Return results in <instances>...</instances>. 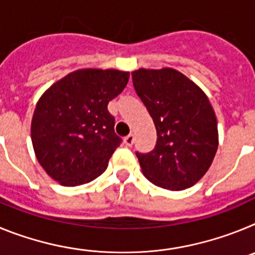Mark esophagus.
Segmentation results:
<instances>
[{"label":"esophagus","instance_id":"1","mask_svg":"<svg viewBox=\"0 0 255 255\" xmlns=\"http://www.w3.org/2000/svg\"><path fill=\"white\" fill-rule=\"evenodd\" d=\"M124 143H125L128 147H131L132 144H134V135L129 134L128 136H125V139H124Z\"/></svg>","mask_w":255,"mask_h":255}]
</instances>
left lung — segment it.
I'll use <instances>...</instances> for the list:
<instances>
[{"label":"left lung","instance_id":"obj_1","mask_svg":"<svg viewBox=\"0 0 255 255\" xmlns=\"http://www.w3.org/2000/svg\"><path fill=\"white\" fill-rule=\"evenodd\" d=\"M131 76L157 130L154 149L136 152L144 176L167 190L190 188L217 152V120L208 98L177 70L139 69Z\"/></svg>","mask_w":255,"mask_h":255}]
</instances>
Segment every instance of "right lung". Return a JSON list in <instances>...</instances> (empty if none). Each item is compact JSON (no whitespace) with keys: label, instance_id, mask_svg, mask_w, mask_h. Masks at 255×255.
<instances>
[{"label":"right lung","instance_id":"add662e5","mask_svg":"<svg viewBox=\"0 0 255 255\" xmlns=\"http://www.w3.org/2000/svg\"><path fill=\"white\" fill-rule=\"evenodd\" d=\"M129 82L120 70L83 69L47 89L35 106L31 143L40 166L64 186L102 175L121 144L107 110Z\"/></svg>","mask_w":255,"mask_h":255}]
</instances>
